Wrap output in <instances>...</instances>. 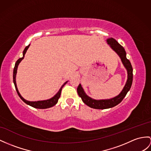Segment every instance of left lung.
I'll list each match as a JSON object with an SVG mask.
<instances>
[{"label":"left lung","mask_w":151,"mask_h":151,"mask_svg":"<svg viewBox=\"0 0 151 151\" xmlns=\"http://www.w3.org/2000/svg\"><path fill=\"white\" fill-rule=\"evenodd\" d=\"M107 42L109 45H110L112 49L118 54V55L121 58V60H122L124 67L126 68L128 74L127 80L123 90L121 91V93L118 96L111 99H108V100L97 101L88 97L84 93L81 85V84H79V85L78 86V88H77V91H78L79 96L81 98L82 101L84 104H86L88 106H89V107L94 109H104L114 107V106L119 104L123 100L124 98L126 97L127 93L130 90L132 85V83H133V67H132L131 62L126 58V52L125 51L124 47L120 45L116 40L113 38H108L107 40Z\"/></svg>","instance_id":"left-lung-1"}]
</instances>
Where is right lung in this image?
<instances>
[{
  "label": "right lung",
  "instance_id": "1",
  "mask_svg": "<svg viewBox=\"0 0 151 151\" xmlns=\"http://www.w3.org/2000/svg\"><path fill=\"white\" fill-rule=\"evenodd\" d=\"M29 45H29L28 46H27L25 48V49H24V52H23V57L18 59V60L17 61L15 65H14V69H13V83H14V86H15V89L17 90V92L18 95V96L20 97V98L25 102V104L31 106L33 108H38V109H46V108L52 107V106H54L55 104H57V102L58 101V99H59V98L60 97L62 88H63V87L64 86L65 84L67 83V81L65 82L64 83V84H63V86H61V88H60V90H59L58 92L56 95H55L52 98L49 99V100L40 101H28L25 100V99H24L22 97L21 95L20 94V93L18 92V90L17 87V84H16V74H17L18 65V64L20 63V61L24 59L25 54L26 53L27 50L28 49V48L29 47Z\"/></svg>",
  "mask_w": 151,
  "mask_h": 151
}]
</instances>
